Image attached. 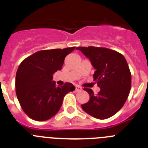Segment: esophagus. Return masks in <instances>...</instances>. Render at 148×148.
<instances>
[{"mask_svg": "<svg viewBox=\"0 0 148 148\" xmlns=\"http://www.w3.org/2000/svg\"><path fill=\"white\" fill-rule=\"evenodd\" d=\"M82 90V88L80 87V86H78V85L75 86V91H76V92H79V91H81Z\"/></svg>", "mask_w": 148, "mask_h": 148, "instance_id": "esophagus-1", "label": "esophagus"}]
</instances>
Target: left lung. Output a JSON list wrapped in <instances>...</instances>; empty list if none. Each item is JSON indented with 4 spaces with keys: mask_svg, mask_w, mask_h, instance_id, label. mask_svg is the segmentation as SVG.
<instances>
[{
    "mask_svg": "<svg viewBox=\"0 0 148 148\" xmlns=\"http://www.w3.org/2000/svg\"><path fill=\"white\" fill-rule=\"evenodd\" d=\"M95 69L93 78L101 88L96 95L91 89L88 102L82 104L86 113L99 119L116 114L123 107L131 88V73L126 59L116 51L104 47H78Z\"/></svg>",
    "mask_w": 148,
    "mask_h": 148,
    "instance_id": "obj_1",
    "label": "left lung"
}]
</instances>
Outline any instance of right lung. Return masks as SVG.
I'll use <instances>...</instances> for the list:
<instances>
[{
	"instance_id": "right-lung-1",
	"label": "right lung",
	"mask_w": 148,
	"mask_h": 148,
	"mask_svg": "<svg viewBox=\"0 0 148 148\" xmlns=\"http://www.w3.org/2000/svg\"><path fill=\"white\" fill-rule=\"evenodd\" d=\"M75 47L36 52L20 64L15 77L16 95L23 112L43 121L58 113L66 94L75 90L71 83L57 87L53 75L61 69L64 58Z\"/></svg>"
}]
</instances>
